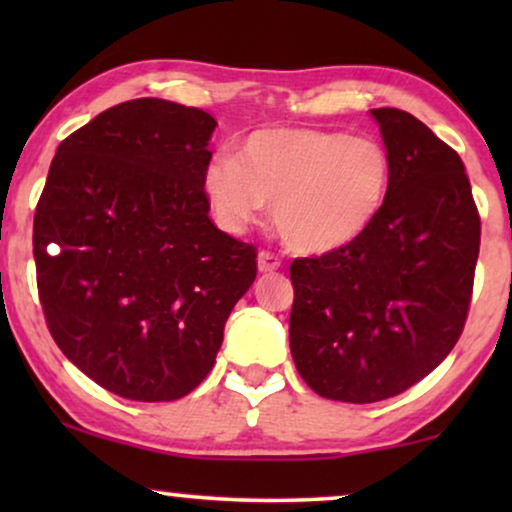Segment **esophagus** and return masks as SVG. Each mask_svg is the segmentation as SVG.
I'll return each mask as SVG.
<instances>
[{"instance_id": "esophagus-1", "label": "esophagus", "mask_w": 512, "mask_h": 512, "mask_svg": "<svg viewBox=\"0 0 512 512\" xmlns=\"http://www.w3.org/2000/svg\"><path fill=\"white\" fill-rule=\"evenodd\" d=\"M279 268H282V261L272 251H261L258 254V272H275Z\"/></svg>"}]
</instances>
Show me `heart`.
Masks as SVG:
<instances>
[{
  "label": "heart",
  "instance_id": "obj_1",
  "mask_svg": "<svg viewBox=\"0 0 512 512\" xmlns=\"http://www.w3.org/2000/svg\"><path fill=\"white\" fill-rule=\"evenodd\" d=\"M394 170L389 149L375 137L272 128L249 135L237 156L216 153L202 172V193L228 233H240L272 202V219L289 247L328 254L380 219Z\"/></svg>",
  "mask_w": 512,
  "mask_h": 512
}]
</instances>
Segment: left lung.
Masks as SVG:
<instances>
[{"mask_svg": "<svg viewBox=\"0 0 512 512\" xmlns=\"http://www.w3.org/2000/svg\"><path fill=\"white\" fill-rule=\"evenodd\" d=\"M394 158L387 207L366 235L291 263V356L342 403L403 394L464 331L480 216L459 153L401 109H370Z\"/></svg>", "mask_w": 512, "mask_h": 512, "instance_id": "1", "label": "left lung"}]
</instances>
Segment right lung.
Wrapping results in <instances>:
<instances>
[{"label": "right lung", "mask_w": 512, "mask_h": 512, "mask_svg": "<svg viewBox=\"0 0 512 512\" xmlns=\"http://www.w3.org/2000/svg\"><path fill=\"white\" fill-rule=\"evenodd\" d=\"M216 121L142 97L58 146L34 214L48 331L81 373L130 401H174L212 370L256 279V249L209 219Z\"/></svg>", "instance_id": "right-lung-1"}]
</instances>
